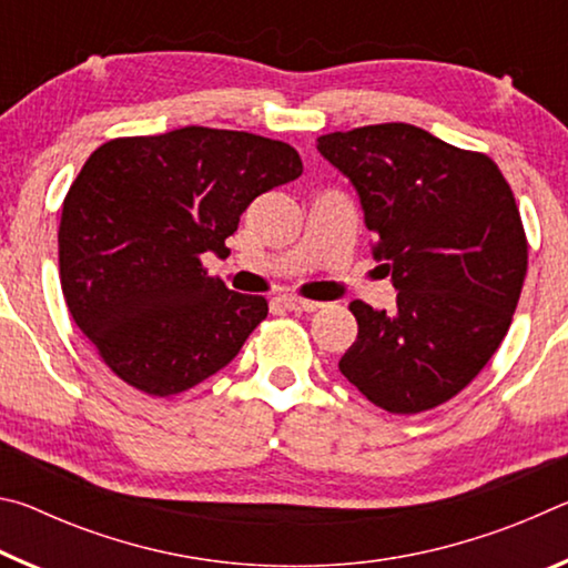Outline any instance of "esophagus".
<instances>
[{
	"label": "esophagus",
	"instance_id": "esophagus-1",
	"mask_svg": "<svg viewBox=\"0 0 568 568\" xmlns=\"http://www.w3.org/2000/svg\"><path fill=\"white\" fill-rule=\"evenodd\" d=\"M277 303H281L285 311H293V313H313L321 307L318 301H305V297H297V295H283L277 297Z\"/></svg>",
	"mask_w": 568,
	"mask_h": 568
}]
</instances>
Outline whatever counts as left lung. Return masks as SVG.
<instances>
[{"label":"left lung","instance_id":"1","mask_svg":"<svg viewBox=\"0 0 568 568\" xmlns=\"http://www.w3.org/2000/svg\"><path fill=\"white\" fill-rule=\"evenodd\" d=\"M358 190L373 257L396 285V311L351 303L358 338L338 368L388 413L430 410L491 361L521 295L528 243L514 192L484 152L406 122L318 138Z\"/></svg>","mask_w":568,"mask_h":568}]
</instances>
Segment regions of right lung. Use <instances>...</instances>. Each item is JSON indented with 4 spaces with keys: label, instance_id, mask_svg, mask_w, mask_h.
Returning <instances> with one entry per match:
<instances>
[{
    "label": "right lung",
    "instance_id": "add662e5",
    "mask_svg": "<svg viewBox=\"0 0 568 568\" xmlns=\"http://www.w3.org/2000/svg\"><path fill=\"white\" fill-rule=\"evenodd\" d=\"M301 172L281 140L195 124L92 152L62 203L60 281L114 376L165 398L235 358L267 301L227 291L200 255H227L245 207Z\"/></svg>",
    "mask_w": 568,
    "mask_h": 568
}]
</instances>
